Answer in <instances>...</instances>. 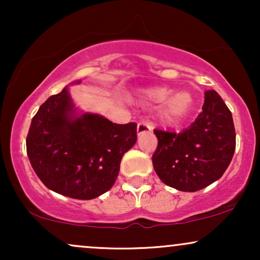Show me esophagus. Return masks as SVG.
Instances as JSON below:
<instances>
[{"instance_id":"obj_1","label":"esophagus","mask_w":260,"mask_h":260,"mask_svg":"<svg viewBox=\"0 0 260 260\" xmlns=\"http://www.w3.org/2000/svg\"><path fill=\"white\" fill-rule=\"evenodd\" d=\"M153 131V127L150 126V123H148V122H139L138 126H137V133H138V136H142V134L144 133H149Z\"/></svg>"}]
</instances>
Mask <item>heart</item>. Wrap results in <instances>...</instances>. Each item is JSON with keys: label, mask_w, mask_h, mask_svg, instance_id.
<instances>
[{"label": "heart", "mask_w": 260, "mask_h": 260, "mask_svg": "<svg viewBox=\"0 0 260 260\" xmlns=\"http://www.w3.org/2000/svg\"><path fill=\"white\" fill-rule=\"evenodd\" d=\"M143 104L161 103L157 110L160 121L169 126L181 123L189 116L194 106V99L187 90L174 91L170 86H151L139 91Z\"/></svg>", "instance_id": "obj_1"}]
</instances>
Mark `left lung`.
I'll use <instances>...</instances> for the list:
<instances>
[{
    "mask_svg": "<svg viewBox=\"0 0 260 260\" xmlns=\"http://www.w3.org/2000/svg\"><path fill=\"white\" fill-rule=\"evenodd\" d=\"M203 111L183 132L155 129L153 166L168 186L196 192L219 180L236 149L232 113L215 90L205 91Z\"/></svg>",
    "mask_w": 260,
    "mask_h": 260,
    "instance_id": "obj_1",
    "label": "left lung"
}]
</instances>
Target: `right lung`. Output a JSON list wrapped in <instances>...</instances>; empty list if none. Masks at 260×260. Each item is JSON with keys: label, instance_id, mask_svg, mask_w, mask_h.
I'll return each mask as SVG.
<instances>
[{"label": "right lung", "instance_id": "right-lung-1", "mask_svg": "<svg viewBox=\"0 0 260 260\" xmlns=\"http://www.w3.org/2000/svg\"><path fill=\"white\" fill-rule=\"evenodd\" d=\"M136 142L137 123L117 124L98 113H78L66 86L32 117L26 154L49 189L88 201L113 186L122 156Z\"/></svg>", "mask_w": 260, "mask_h": 260}]
</instances>
